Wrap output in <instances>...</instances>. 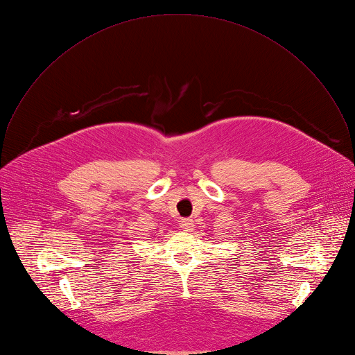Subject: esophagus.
<instances>
[{"label":"esophagus","instance_id":"34e87169","mask_svg":"<svg viewBox=\"0 0 355 355\" xmlns=\"http://www.w3.org/2000/svg\"><path fill=\"white\" fill-rule=\"evenodd\" d=\"M194 222H193V219H183L182 222H180V227H182V230H184V232H191L193 229H194Z\"/></svg>","mask_w":355,"mask_h":355}]
</instances>
